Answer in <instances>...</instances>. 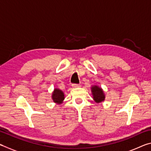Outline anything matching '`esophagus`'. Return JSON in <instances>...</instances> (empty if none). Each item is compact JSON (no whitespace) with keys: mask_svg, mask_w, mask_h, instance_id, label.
I'll list each match as a JSON object with an SVG mask.
<instances>
[{"mask_svg":"<svg viewBox=\"0 0 151 151\" xmlns=\"http://www.w3.org/2000/svg\"><path fill=\"white\" fill-rule=\"evenodd\" d=\"M72 86L73 88H79L81 87V85H78V84H73Z\"/></svg>","mask_w":151,"mask_h":151,"instance_id":"esophagus-1","label":"esophagus"}]
</instances>
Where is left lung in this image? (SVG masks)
I'll list each match as a JSON object with an SVG mask.
<instances>
[{
	"label": "left lung",
	"mask_w": 151,
	"mask_h": 151,
	"mask_svg": "<svg viewBox=\"0 0 151 151\" xmlns=\"http://www.w3.org/2000/svg\"><path fill=\"white\" fill-rule=\"evenodd\" d=\"M91 93L93 94L94 101L96 103H102L105 100V94H104V91L98 85H93L91 86Z\"/></svg>",
	"instance_id": "obj_1"
}]
</instances>
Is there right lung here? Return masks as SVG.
I'll use <instances>...</instances> for the list:
<instances>
[{"mask_svg":"<svg viewBox=\"0 0 151 151\" xmlns=\"http://www.w3.org/2000/svg\"><path fill=\"white\" fill-rule=\"evenodd\" d=\"M52 99L55 103L60 104L63 103L65 100V94L60 89L55 88L52 93Z\"/></svg>","mask_w":151,"mask_h":151,"instance_id":"1","label":"right lung"}]
</instances>
